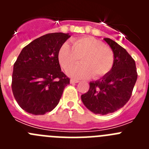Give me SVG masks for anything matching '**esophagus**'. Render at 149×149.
I'll return each instance as SVG.
<instances>
[{"mask_svg": "<svg viewBox=\"0 0 149 149\" xmlns=\"http://www.w3.org/2000/svg\"><path fill=\"white\" fill-rule=\"evenodd\" d=\"M79 81H77V80H74V79H72L70 81V83L71 84H77V83H78Z\"/></svg>", "mask_w": 149, "mask_h": 149, "instance_id": "esophagus-1", "label": "esophagus"}]
</instances>
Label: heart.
Returning <instances> with one entry per match:
<instances>
[{
    "mask_svg": "<svg viewBox=\"0 0 149 149\" xmlns=\"http://www.w3.org/2000/svg\"><path fill=\"white\" fill-rule=\"evenodd\" d=\"M80 58L82 64L68 72L73 77L88 78L93 76L94 79H99L110 72L114 63L113 50L90 36L74 39L72 47L65 43L59 51V62L65 71L75 66Z\"/></svg>",
    "mask_w": 149,
    "mask_h": 149,
    "instance_id": "b5f03b06",
    "label": "heart"
}]
</instances>
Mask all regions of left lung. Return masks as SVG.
<instances>
[{"mask_svg":"<svg viewBox=\"0 0 149 149\" xmlns=\"http://www.w3.org/2000/svg\"><path fill=\"white\" fill-rule=\"evenodd\" d=\"M104 40L113 51V68L104 77L89 83L88 92L81 95L86 108L100 115L114 113L126 104L137 79L135 61L127 51L109 38Z\"/></svg>","mask_w":149,"mask_h":149,"instance_id":"left-lung-1","label":"left lung"}]
</instances>
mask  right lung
<instances>
[{"instance_id": "1", "label": "right lung", "mask_w": 149, "mask_h": 149, "mask_svg": "<svg viewBox=\"0 0 149 149\" xmlns=\"http://www.w3.org/2000/svg\"><path fill=\"white\" fill-rule=\"evenodd\" d=\"M68 33H48L34 39L13 66L12 90L18 105L29 113L44 115L56 107L70 79L61 71L58 54Z\"/></svg>"}]
</instances>
